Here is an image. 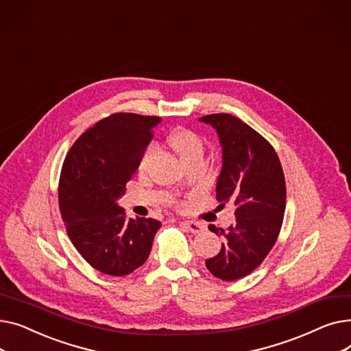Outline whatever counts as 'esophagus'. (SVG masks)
I'll return each instance as SVG.
<instances>
[{
  "label": "esophagus",
  "instance_id": "1",
  "mask_svg": "<svg viewBox=\"0 0 351 351\" xmlns=\"http://www.w3.org/2000/svg\"><path fill=\"white\" fill-rule=\"evenodd\" d=\"M180 223L188 230H191L193 234H199L205 230V225H202L199 222H189V220H183V222H180Z\"/></svg>",
  "mask_w": 351,
  "mask_h": 351
}]
</instances>
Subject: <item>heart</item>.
I'll use <instances>...</instances> for the list:
<instances>
[{"label":"heart","instance_id":"heart-1","mask_svg":"<svg viewBox=\"0 0 351 351\" xmlns=\"http://www.w3.org/2000/svg\"><path fill=\"white\" fill-rule=\"evenodd\" d=\"M168 142L183 162H188L191 158L204 154V142H202V139L196 134H193L192 131H188V129H176V131H173L168 136ZM154 154H155V147L154 146L147 147L145 154L142 155V159L139 163L141 168H146L147 163H149V160L152 159Z\"/></svg>","mask_w":351,"mask_h":351}]
</instances>
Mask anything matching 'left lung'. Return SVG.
Returning a JSON list of instances; mask_svg holds the SVG:
<instances>
[{
  "mask_svg": "<svg viewBox=\"0 0 351 351\" xmlns=\"http://www.w3.org/2000/svg\"><path fill=\"white\" fill-rule=\"evenodd\" d=\"M210 125L222 147V169L216 182L220 206L234 205L236 223L228 230L209 225L223 237L222 249L206 261L216 278L242 279L259 266L279 236L286 209V183L273 146L254 129L229 114L199 118Z\"/></svg>",
  "mask_w": 351,
  "mask_h": 351,
  "instance_id": "1",
  "label": "left lung"
}]
</instances>
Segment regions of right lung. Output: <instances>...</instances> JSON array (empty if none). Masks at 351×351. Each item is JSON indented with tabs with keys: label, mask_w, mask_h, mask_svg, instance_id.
Returning <instances> with one entry per match:
<instances>
[{
	"label": "right lung",
	"mask_w": 351,
	"mask_h": 351,
	"mask_svg": "<svg viewBox=\"0 0 351 351\" xmlns=\"http://www.w3.org/2000/svg\"><path fill=\"white\" fill-rule=\"evenodd\" d=\"M158 117L114 114L82 134L69 149L60 179V209L72 245L109 276H125L149 257L162 223L126 219L118 200L138 169Z\"/></svg>",
	"instance_id": "1"
}]
</instances>
